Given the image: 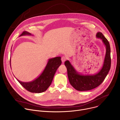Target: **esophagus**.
<instances>
[{
    "mask_svg": "<svg viewBox=\"0 0 120 120\" xmlns=\"http://www.w3.org/2000/svg\"><path fill=\"white\" fill-rule=\"evenodd\" d=\"M66 59H67V58H66V57H65V56H62V58H61L62 62L63 63L64 62L66 61Z\"/></svg>",
    "mask_w": 120,
    "mask_h": 120,
    "instance_id": "1",
    "label": "esophagus"
}]
</instances>
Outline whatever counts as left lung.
<instances>
[{"mask_svg": "<svg viewBox=\"0 0 120 120\" xmlns=\"http://www.w3.org/2000/svg\"><path fill=\"white\" fill-rule=\"evenodd\" d=\"M96 37L102 40L106 47L104 64L100 71L94 75H83L76 71L69 61L67 60L64 63L69 82L72 86L78 91H88L97 87L104 81L110 69L111 59L110 44L101 33L97 32Z\"/></svg>", "mask_w": 120, "mask_h": 120, "instance_id": "obj_1", "label": "left lung"}]
</instances>
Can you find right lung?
<instances>
[{"mask_svg": "<svg viewBox=\"0 0 120 120\" xmlns=\"http://www.w3.org/2000/svg\"><path fill=\"white\" fill-rule=\"evenodd\" d=\"M26 35L31 36L32 34L28 32L24 31L20 37ZM61 63L60 56L49 59L42 74L35 80L29 82H23L16 79L23 87L30 92L35 93L44 92L47 89L52 83L54 75Z\"/></svg>", "mask_w": 120, "mask_h": 120, "instance_id": "right-lung-1", "label": "right lung"}]
</instances>
